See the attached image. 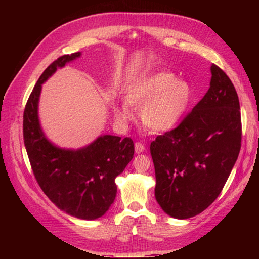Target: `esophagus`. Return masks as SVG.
Returning <instances> with one entry per match:
<instances>
[{"label":"esophagus","mask_w":259,"mask_h":259,"mask_svg":"<svg viewBox=\"0 0 259 259\" xmlns=\"http://www.w3.org/2000/svg\"><path fill=\"white\" fill-rule=\"evenodd\" d=\"M144 150H145L144 144H141V142H136V144H135L136 153H141V152H144Z\"/></svg>","instance_id":"1"}]
</instances>
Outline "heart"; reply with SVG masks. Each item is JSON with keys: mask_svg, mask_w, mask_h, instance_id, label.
<instances>
[{"mask_svg": "<svg viewBox=\"0 0 259 259\" xmlns=\"http://www.w3.org/2000/svg\"><path fill=\"white\" fill-rule=\"evenodd\" d=\"M191 99V88L170 72H157L135 81L125 90L122 103L113 106L114 117L126 123L134 119L133 108H141L142 123L151 131L172 129L183 118Z\"/></svg>", "mask_w": 259, "mask_h": 259, "instance_id": "heart-1", "label": "heart"}]
</instances>
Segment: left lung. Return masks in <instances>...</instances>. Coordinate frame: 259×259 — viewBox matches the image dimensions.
<instances>
[{
    "mask_svg": "<svg viewBox=\"0 0 259 259\" xmlns=\"http://www.w3.org/2000/svg\"><path fill=\"white\" fill-rule=\"evenodd\" d=\"M210 88L175 129L150 145L155 196L169 216L187 219L202 212L221 194L241 146L237 92L212 64Z\"/></svg>",
    "mask_w": 259,
    "mask_h": 259,
    "instance_id": "obj_1",
    "label": "left lung"
}]
</instances>
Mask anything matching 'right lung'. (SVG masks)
Wrapping results in <instances>:
<instances>
[{
	"label": "right lung",
	"mask_w": 259,
	"mask_h": 259,
	"mask_svg": "<svg viewBox=\"0 0 259 259\" xmlns=\"http://www.w3.org/2000/svg\"><path fill=\"white\" fill-rule=\"evenodd\" d=\"M80 52L58 58L33 88L23 113V139L34 177L54 205L71 216L92 221L103 216L117 195L115 178L134 158L131 138L104 135L78 150L62 149L49 141L37 115L42 83Z\"/></svg>",
	"instance_id": "1"
}]
</instances>
